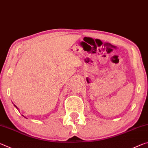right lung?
Masks as SVG:
<instances>
[{
    "label": "right lung",
    "instance_id": "add662e5",
    "mask_svg": "<svg viewBox=\"0 0 148 148\" xmlns=\"http://www.w3.org/2000/svg\"><path fill=\"white\" fill-rule=\"evenodd\" d=\"M14 106H15V107H16V108H17V109H18V108H17V106H16V105H14ZM23 117H24V116H23Z\"/></svg>",
    "mask_w": 148,
    "mask_h": 148
}]
</instances>
